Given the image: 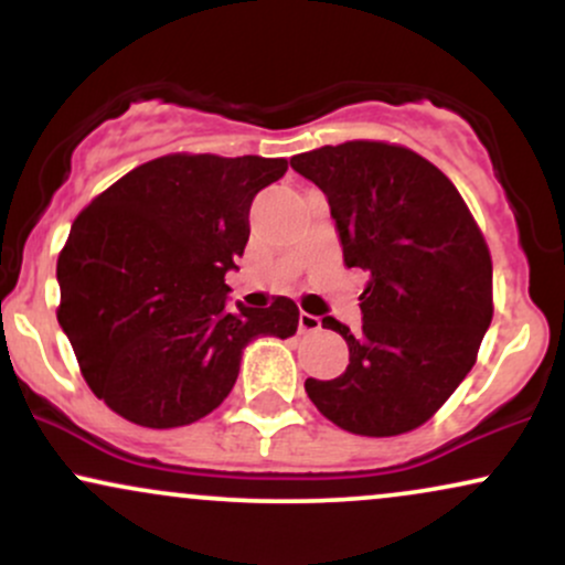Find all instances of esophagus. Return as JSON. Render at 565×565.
<instances>
[{
    "instance_id": "1",
    "label": "esophagus",
    "mask_w": 565,
    "mask_h": 565,
    "mask_svg": "<svg viewBox=\"0 0 565 565\" xmlns=\"http://www.w3.org/2000/svg\"><path fill=\"white\" fill-rule=\"evenodd\" d=\"M297 329H300V334H313V332H319L321 329V319L319 316H313V313H300V319H297Z\"/></svg>"
}]
</instances>
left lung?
<instances>
[{
	"mask_svg": "<svg viewBox=\"0 0 565 565\" xmlns=\"http://www.w3.org/2000/svg\"><path fill=\"white\" fill-rule=\"evenodd\" d=\"M291 167L327 196L348 268L369 270L361 332L321 321L345 337L348 369L305 393L355 436L414 430L468 377L494 316L483 233L451 180L395 142L323 146Z\"/></svg>",
	"mask_w": 565,
	"mask_h": 565,
	"instance_id": "8db88e82",
	"label": "left lung"
}]
</instances>
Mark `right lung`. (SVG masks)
Here are the masks:
<instances>
[{
  "instance_id": "1",
  "label": "right lung",
  "mask_w": 565,
  "mask_h": 565,
  "mask_svg": "<svg viewBox=\"0 0 565 565\" xmlns=\"http://www.w3.org/2000/svg\"><path fill=\"white\" fill-rule=\"evenodd\" d=\"M284 172L287 159L170 153L74 220L57 257V321L89 391L119 417L157 430L196 423L228 398L255 337L297 332L289 297L225 305L252 199Z\"/></svg>"
}]
</instances>
